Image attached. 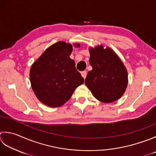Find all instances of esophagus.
I'll return each instance as SVG.
<instances>
[{"mask_svg":"<svg viewBox=\"0 0 156 156\" xmlns=\"http://www.w3.org/2000/svg\"><path fill=\"white\" fill-rule=\"evenodd\" d=\"M87 71H82L81 72V75H82V77H83L84 79L86 78V77H87Z\"/></svg>","mask_w":156,"mask_h":156,"instance_id":"1","label":"esophagus"}]
</instances>
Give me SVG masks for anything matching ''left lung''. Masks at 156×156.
Masks as SVG:
<instances>
[{
  "label": "left lung",
  "instance_id": "8db88e82",
  "mask_svg": "<svg viewBox=\"0 0 156 156\" xmlns=\"http://www.w3.org/2000/svg\"><path fill=\"white\" fill-rule=\"evenodd\" d=\"M89 51L93 69L85 79L86 86L101 102L112 103L120 99L128 84V73L123 63L109 48L104 49L99 46Z\"/></svg>",
  "mask_w": 156,
  "mask_h": 156
}]
</instances>
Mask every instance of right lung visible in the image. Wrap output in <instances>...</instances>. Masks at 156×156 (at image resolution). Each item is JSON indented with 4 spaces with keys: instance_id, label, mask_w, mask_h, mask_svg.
I'll use <instances>...</instances> for the list:
<instances>
[{
    "instance_id": "add662e5",
    "label": "right lung",
    "mask_w": 156,
    "mask_h": 156,
    "mask_svg": "<svg viewBox=\"0 0 156 156\" xmlns=\"http://www.w3.org/2000/svg\"><path fill=\"white\" fill-rule=\"evenodd\" d=\"M72 49L71 44L58 42L48 47L32 66V88L37 98L46 105H63L76 88L84 83L74 61L69 57Z\"/></svg>"
}]
</instances>
